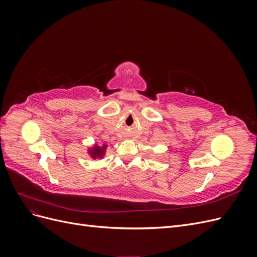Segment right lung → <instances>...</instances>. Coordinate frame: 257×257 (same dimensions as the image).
Returning <instances> with one entry per match:
<instances>
[{
    "mask_svg": "<svg viewBox=\"0 0 257 257\" xmlns=\"http://www.w3.org/2000/svg\"><path fill=\"white\" fill-rule=\"evenodd\" d=\"M107 145L106 144H102V145H93V147L89 148L88 149V153L90 155V158L92 159H103L105 157L106 153V149H107Z\"/></svg>",
    "mask_w": 257,
    "mask_h": 257,
    "instance_id": "obj_1",
    "label": "right lung"
}]
</instances>
